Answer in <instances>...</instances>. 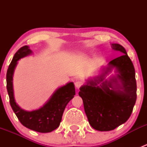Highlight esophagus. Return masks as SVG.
I'll use <instances>...</instances> for the list:
<instances>
[{
    "label": "esophagus",
    "instance_id": "esophagus-1",
    "mask_svg": "<svg viewBox=\"0 0 147 147\" xmlns=\"http://www.w3.org/2000/svg\"><path fill=\"white\" fill-rule=\"evenodd\" d=\"M75 87H76L77 88H80L81 86L83 85V82H82V81H81V80H78V81H76V82H75Z\"/></svg>",
    "mask_w": 147,
    "mask_h": 147
}]
</instances>
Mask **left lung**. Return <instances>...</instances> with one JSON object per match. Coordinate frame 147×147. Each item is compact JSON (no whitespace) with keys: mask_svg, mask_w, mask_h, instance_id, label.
<instances>
[{"mask_svg":"<svg viewBox=\"0 0 147 147\" xmlns=\"http://www.w3.org/2000/svg\"><path fill=\"white\" fill-rule=\"evenodd\" d=\"M112 48L123 55L109 62L105 74L116 67L120 73L117 77L121 80L122 87L115 88L111 82H103L104 74L98 80L82 86L79 92L89 123L94 129L101 131H111L126 122L131 116L137 100L134 65L123 46L112 44ZM112 81L117 83V78ZM100 82H102L97 86Z\"/></svg>","mask_w":147,"mask_h":147,"instance_id":"1","label":"left lung"}]
</instances>
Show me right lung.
<instances>
[{"instance_id": "add662e5", "label": "right lung", "mask_w": 147, "mask_h": 147, "mask_svg": "<svg viewBox=\"0 0 147 147\" xmlns=\"http://www.w3.org/2000/svg\"><path fill=\"white\" fill-rule=\"evenodd\" d=\"M31 50L27 45L20 47L14 55L7 70V90L9 95L10 104L23 126L33 131L41 133L50 132L60 126L65 107L75 94V85L69 82L56 90L51 98L40 109L27 112L18 107L13 97V74L19 59L30 54Z\"/></svg>"}]
</instances>
